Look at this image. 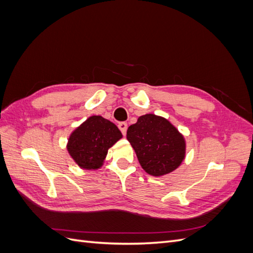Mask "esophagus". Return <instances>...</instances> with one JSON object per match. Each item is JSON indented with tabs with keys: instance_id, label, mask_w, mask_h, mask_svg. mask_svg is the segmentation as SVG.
Returning a JSON list of instances; mask_svg holds the SVG:
<instances>
[{
	"instance_id": "1",
	"label": "esophagus",
	"mask_w": 253,
	"mask_h": 253,
	"mask_svg": "<svg viewBox=\"0 0 253 253\" xmlns=\"http://www.w3.org/2000/svg\"><path fill=\"white\" fill-rule=\"evenodd\" d=\"M118 127H119V129L121 131L122 135H125V136H126V129H127V125H126V122H119V124H118Z\"/></svg>"
}]
</instances>
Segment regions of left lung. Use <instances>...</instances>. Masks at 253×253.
Wrapping results in <instances>:
<instances>
[{
	"label": "left lung",
	"mask_w": 253,
	"mask_h": 253,
	"mask_svg": "<svg viewBox=\"0 0 253 253\" xmlns=\"http://www.w3.org/2000/svg\"><path fill=\"white\" fill-rule=\"evenodd\" d=\"M126 138L142 169L153 176L171 173L180 166L186 153L183 136L167 119L147 114L129 126Z\"/></svg>",
	"instance_id": "1"
}]
</instances>
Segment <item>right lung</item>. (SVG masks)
<instances>
[{
    "mask_svg": "<svg viewBox=\"0 0 253 253\" xmlns=\"http://www.w3.org/2000/svg\"><path fill=\"white\" fill-rule=\"evenodd\" d=\"M121 137L113 122L101 116H91L72 133L67 150L82 169L95 170L102 166L109 149Z\"/></svg>",
    "mask_w": 253,
    "mask_h": 253,
    "instance_id": "obj_1",
    "label": "right lung"
}]
</instances>
